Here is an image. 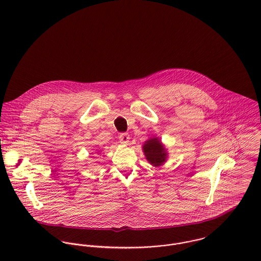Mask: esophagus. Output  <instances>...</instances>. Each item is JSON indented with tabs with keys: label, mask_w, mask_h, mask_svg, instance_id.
I'll return each mask as SVG.
<instances>
[{
	"label": "esophagus",
	"mask_w": 261,
	"mask_h": 261,
	"mask_svg": "<svg viewBox=\"0 0 261 261\" xmlns=\"http://www.w3.org/2000/svg\"><path fill=\"white\" fill-rule=\"evenodd\" d=\"M118 139L121 144H127L129 142V135L128 134H120Z\"/></svg>",
	"instance_id": "obj_1"
}]
</instances>
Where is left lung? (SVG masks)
<instances>
[{"instance_id": "8db88e82", "label": "left lung", "mask_w": 261, "mask_h": 261, "mask_svg": "<svg viewBox=\"0 0 261 261\" xmlns=\"http://www.w3.org/2000/svg\"><path fill=\"white\" fill-rule=\"evenodd\" d=\"M143 150L149 164L153 167L162 166L168 156L167 149L156 138H151L147 141L143 146Z\"/></svg>"}]
</instances>
